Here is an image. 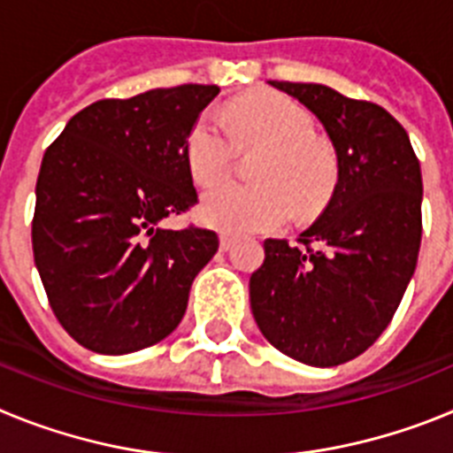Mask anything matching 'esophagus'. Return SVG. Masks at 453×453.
Segmentation results:
<instances>
[{
  "instance_id": "obj_1",
  "label": "esophagus",
  "mask_w": 453,
  "mask_h": 453,
  "mask_svg": "<svg viewBox=\"0 0 453 453\" xmlns=\"http://www.w3.org/2000/svg\"><path fill=\"white\" fill-rule=\"evenodd\" d=\"M234 242H235V238L231 234H226V231H222V234H219V250L222 251H229L231 247H234Z\"/></svg>"
}]
</instances>
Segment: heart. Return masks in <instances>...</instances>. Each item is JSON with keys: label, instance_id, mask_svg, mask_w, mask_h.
Returning <instances> with one entry per match:
<instances>
[{"label": "heart", "instance_id": "heart-1", "mask_svg": "<svg viewBox=\"0 0 453 453\" xmlns=\"http://www.w3.org/2000/svg\"><path fill=\"white\" fill-rule=\"evenodd\" d=\"M224 121L240 145L263 147L267 156L256 170L261 183L226 181L203 195L199 218L208 226L251 234L279 229L290 222L295 211L302 218L322 211L334 190L335 161L313 140V119L295 99L279 92H256L229 104ZM226 127L218 115L206 113L188 135V167L199 186H211L231 170L235 140Z\"/></svg>", "mask_w": 453, "mask_h": 453}]
</instances>
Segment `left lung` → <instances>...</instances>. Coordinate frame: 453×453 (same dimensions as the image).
I'll return each mask as SVG.
<instances>
[{
	"instance_id": "8db88e82",
	"label": "left lung",
	"mask_w": 453,
	"mask_h": 453,
	"mask_svg": "<svg viewBox=\"0 0 453 453\" xmlns=\"http://www.w3.org/2000/svg\"><path fill=\"white\" fill-rule=\"evenodd\" d=\"M311 111L329 135L338 181L299 245L265 240L250 279L267 342L313 367L361 356L386 331L418 265L422 172L386 108L322 83L267 81Z\"/></svg>"
}]
</instances>
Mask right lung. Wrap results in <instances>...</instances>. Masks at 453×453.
<instances>
[{
    "label": "right lung",
    "instance_id": "add662e5",
    "mask_svg": "<svg viewBox=\"0 0 453 453\" xmlns=\"http://www.w3.org/2000/svg\"><path fill=\"white\" fill-rule=\"evenodd\" d=\"M218 86L154 88L79 111L42 156L34 261L51 311L86 349L119 356L177 329L215 231L163 229L197 202L186 145Z\"/></svg>",
    "mask_w": 453,
    "mask_h": 453
}]
</instances>
